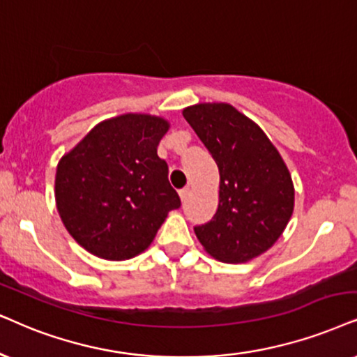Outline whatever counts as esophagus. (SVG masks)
Masks as SVG:
<instances>
[{
    "instance_id": "esophagus-1",
    "label": "esophagus",
    "mask_w": 357,
    "mask_h": 357,
    "mask_svg": "<svg viewBox=\"0 0 357 357\" xmlns=\"http://www.w3.org/2000/svg\"><path fill=\"white\" fill-rule=\"evenodd\" d=\"M188 196H189V188L179 189V197H181V201H186Z\"/></svg>"
}]
</instances>
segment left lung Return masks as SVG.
<instances>
[{
	"instance_id": "left-lung-1",
	"label": "left lung",
	"mask_w": 357,
	"mask_h": 357,
	"mask_svg": "<svg viewBox=\"0 0 357 357\" xmlns=\"http://www.w3.org/2000/svg\"><path fill=\"white\" fill-rule=\"evenodd\" d=\"M218 163L219 207L194 232L206 252L243 264L267 252L285 231L295 189L285 161L255 121L229 103H197L183 110Z\"/></svg>"
}]
</instances>
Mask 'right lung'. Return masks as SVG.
Listing matches in <instances>:
<instances>
[{"label":"right lung","instance_id":"1","mask_svg":"<svg viewBox=\"0 0 357 357\" xmlns=\"http://www.w3.org/2000/svg\"><path fill=\"white\" fill-rule=\"evenodd\" d=\"M169 123L125 114L93 126L56 171L59 215L74 241L105 260H128L150 247L168 212L181 206L158 156Z\"/></svg>","mask_w":357,"mask_h":357}]
</instances>
